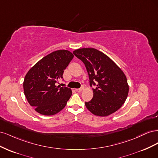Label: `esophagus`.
<instances>
[{"label":"esophagus","instance_id":"1","mask_svg":"<svg viewBox=\"0 0 158 158\" xmlns=\"http://www.w3.org/2000/svg\"><path fill=\"white\" fill-rule=\"evenodd\" d=\"M84 89V87L82 86V87H81L80 88H78V89H76V90L77 91V92H82V91Z\"/></svg>","mask_w":158,"mask_h":158}]
</instances>
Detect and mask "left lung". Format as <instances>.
Here are the masks:
<instances>
[{"label":"left lung","instance_id":"8db88e82","mask_svg":"<svg viewBox=\"0 0 158 158\" xmlns=\"http://www.w3.org/2000/svg\"><path fill=\"white\" fill-rule=\"evenodd\" d=\"M85 64L93 88V98L85 105L95 115L106 117L117 111L125 103L128 94L125 74L114 62L94 48H82L73 52Z\"/></svg>","mask_w":158,"mask_h":158}]
</instances>
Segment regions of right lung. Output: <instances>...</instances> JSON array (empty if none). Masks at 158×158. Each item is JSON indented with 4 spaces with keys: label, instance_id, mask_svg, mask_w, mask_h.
<instances>
[{
    "label": "right lung",
    "instance_id": "obj_1",
    "mask_svg": "<svg viewBox=\"0 0 158 158\" xmlns=\"http://www.w3.org/2000/svg\"><path fill=\"white\" fill-rule=\"evenodd\" d=\"M73 57L67 50L55 51L44 56L27 72L23 84V91L28 103L37 112L52 115L66 106L72 90L57 84L63 78L64 70Z\"/></svg>",
    "mask_w": 158,
    "mask_h": 158
}]
</instances>
